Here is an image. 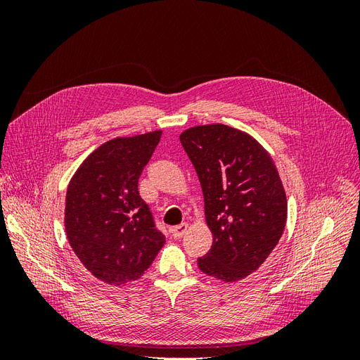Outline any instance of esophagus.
Wrapping results in <instances>:
<instances>
[{
    "label": "esophagus",
    "instance_id": "obj_1",
    "mask_svg": "<svg viewBox=\"0 0 360 360\" xmlns=\"http://www.w3.org/2000/svg\"><path fill=\"white\" fill-rule=\"evenodd\" d=\"M188 228H189L188 224H180V225H177V226H174L172 230H171L172 237H174V238H181V237L184 236V233L188 231Z\"/></svg>",
    "mask_w": 360,
    "mask_h": 360
}]
</instances>
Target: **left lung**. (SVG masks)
<instances>
[{
	"label": "left lung",
	"mask_w": 360,
	"mask_h": 360,
	"mask_svg": "<svg viewBox=\"0 0 360 360\" xmlns=\"http://www.w3.org/2000/svg\"><path fill=\"white\" fill-rule=\"evenodd\" d=\"M180 143L198 174L213 234L198 267L224 282L240 281L264 263L284 233L287 197L275 162L252 136L225 124L191 127Z\"/></svg>",
	"instance_id": "obj_1"
}]
</instances>
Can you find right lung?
<instances>
[{
    "mask_svg": "<svg viewBox=\"0 0 360 360\" xmlns=\"http://www.w3.org/2000/svg\"><path fill=\"white\" fill-rule=\"evenodd\" d=\"M160 135L155 130L108 141L82 162L68 188L69 243L84 267L106 284L138 279L165 245L138 192V179Z\"/></svg>",
    "mask_w": 360,
    "mask_h": 360,
    "instance_id": "add662e5",
    "label": "right lung"
}]
</instances>
